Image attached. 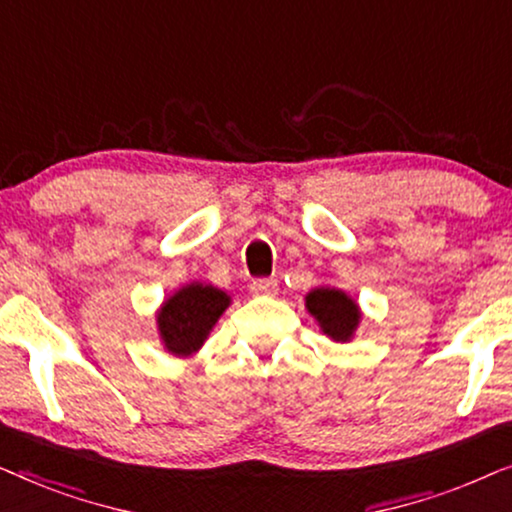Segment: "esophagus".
Segmentation results:
<instances>
[{
    "mask_svg": "<svg viewBox=\"0 0 512 512\" xmlns=\"http://www.w3.org/2000/svg\"><path fill=\"white\" fill-rule=\"evenodd\" d=\"M249 289L254 291L256 296H275V293H277V279H272V277L254 279V282L249 284Z\"/></svg>",
    "mask_w": 512,
    "mask_h": 512,
    "instance_id": "esophagus-1",
    "label": "esophagus"
}]
</instances>
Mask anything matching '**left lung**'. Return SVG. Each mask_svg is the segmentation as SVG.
Listing matches in <instances>:
<instances>
[{
    "label": "left lung",
    "mask_w": 512,
    "mask_h": 512,
    "mask_svg": "<svg viewBox=\"0 0 512 512\" xmlns=\"http://www.w3.org/2000/svg\"><path fill=\"white\" fill-rule=\"evenodd\" d=\"M307 310H310L324 328V333L333 340L352 338L356 324H359V307L352 298L335 289H314L307 296Z\"/></svg>",
    "instance_id": "1"
}]
</instances>
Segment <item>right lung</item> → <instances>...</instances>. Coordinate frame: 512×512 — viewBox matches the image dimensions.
<instances>
[{
	"label": "right lung",
	"mask_w": 512,
	"mask_h": 512,
	"mask_svg": "<svg viewBox=\"0 0 512 512\" xmlns=\"http://www.w3.org/2000/svg\"><path fill=\"white\" fill-rule=\"evenodd\" d=\"M230 298L214 286L191 284L167 300L158 314V328L172 354H193L202 347Z\"/></svg>",
	"instance_id": "right-lung-1"
}]
</instances>
